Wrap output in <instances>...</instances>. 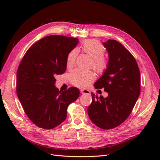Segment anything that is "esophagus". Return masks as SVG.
I'll return each mask as SVG.
<instances>
[{"label":"esophagus","mask_w":160,"mask_h":160,"mask_svg":"<svg viewBox=\"0 0 160 160\" xmlns=\"http://www.w3.org/2000/svg\"><path fill=\"white\" fill-rule=\"evenodd\" d=\"M80 93L82 94H88V95H90V91L88 89H81L80 90Z\"/></svg>","instance_id":"esophagus-1"}]
</instances>
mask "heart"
<instances>
[{"label": "heart", "instance_id": "1", "mask_svg": "<svg viewBox=\"0 0 160 160\" xmlns=\"http://www.w3.org/2000/svg\"><path fill=\"white\" fill-rule=\"evenodd\" d=\"M81 49L83 52L86 53L92 59V64L95 70L99 73L104 72L108 67V62L103 55L105 52L104 46L97 40L88 39L82 42ZM78 50L77 48L72 50L67 55V65L72 66L77 59ZM95 79L93 72L90 71H83L76 69L70 74L71 82L75 86L79 88H86Z\"/></svg>", "mask_w": 160, "mask_h": 160}]
</instances>
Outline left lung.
<instances>
[{
    "label": "left lung",
    "mask_w": 160,
    "mask_h": 160,
    "mask_svg": "<svg viewBox=\"0 0 160 160\" xmlns=\"http://www.w3.org/2000/svg\"><path fill=\"white\" fill-rule=\"evenodd\" d=\"M102 45L108 53V65L94 86L104 88L108 95L91 93L88 113L92 122L108 130L118 127L132 112L140 94L141 76L135 58L121 43L108 39Z\"/></svg>",
    "instance_id": "obj_1"
}]
</instances>
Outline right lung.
<instances>
[{"label": "right lung", "instance_id": "obj_1", "mask_svg": "<svg viewBox=\"0 0 160 160\" xmlns=\"http://www.w3.org/2000/svg\"><path fill=\"white\" fill-rule=\"evenodd\" d=\"M78 39L63 36L45 37L32 45L24 54L17 72V94L31 121L44 129H52L67 117L68 106L79 95L71 87L60 91L55 77L64 73L67 58Z\"/></svg>", "mask_w": 160, "mask_h": 160}]
</instances>
